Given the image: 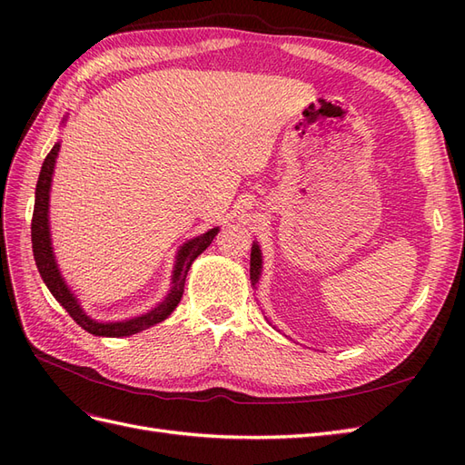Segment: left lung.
Listing matches in <instances>:
<instances>
[{
	"label": "left lung",
	"mask_w": 465,
	"mask_h": 465,
	"mask_svg": "<svg viewBox=\"0 0 465 465\" xmlns=\"http://www.w3.org/2000/svg\"><path fill=\"white\" fill-rule=\"evenodd\" d=\"M262 275V250L260 244L254 242L252 244V254H250V281H252V287L258 285Z\"/></svg>",
	"instance_id": "1"
}]
</instances>
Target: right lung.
<instances>
[{
  "mask_svg": "<svg viewBox=\"0 0 465 465\" xmlns=\"http://www.w3.org/2000/svg\"><path fill=\"white\" fill-rule=\"evenodd\" d=\"M60 153V142L52 147L48 153V157L42 163L40 168V176L36 182V192H35V211H33V224H31V236H33V252H35V262L40 272L42 281H45L50 292L54 294V299L58 301L65 312L75 320V323L98 337H128L134 333L143 331L154 323H159L166 320L173 314L174 308L178 306L182 292H184V283H186V275L190 272V265L193 260L198 258L202 252L213 242L215 234L219 232V227L209 229L207 232L190 238L184 244L180 246L176 262H174V270H173V279H171V291L166 292V297L157 304L153 306L151 311L128 318V320H94L91 314L85 312L81 301L77 299V294L72 291L65 283V279L60 272L58 262H55V254L52 248V234H50V190H52V176H54V166L55 159H58Z\"/></svg>",
  "mask_w": 465,
  "mask_h": 465,
  "instance_id": "add662e5",
  "label": "right lung"
}]
</instances>
